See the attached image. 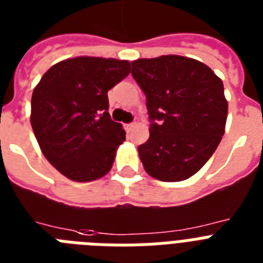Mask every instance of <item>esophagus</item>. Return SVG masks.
Returning a JSON list of instances; mask_svg holds the SVG:
<instances>
[{"label":"esophagus","instance_id":"1","mask_svg":"<svg viewBox=\"0 0 263 263\" xmlns=\"http://www.w3.org/2000/svg\"><path fill=\"white\" fill-rule=\"evenodd\" d=\"M136 123H127V125L125 126L126 127V130H127V132H132V130H134V127H136Z\"/></svg>","mask_w":263,"mask_h":263}]
</instances>
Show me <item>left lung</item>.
I'll list each match as a JSON object with an SVG mask.
<instances>
[{
	"label": "left lung",
	"mask_w": 263,
	"mask_h": 263,
	"mask_svg": "<svg viewBox=\"0 0 263 263\" xmlns=\"http://www.w3.org/2000/svg\"><path fill=\"white\" fill-rule=\"evenodd\" d=\"M132 66L152 122L148 141L138 146L144 170L163 182L189 179L211 159L226 132L228 102L221 79L182 55L141 58Z\"/></svg>",
	"instance_id": "8db88e82"
}]
</instances>
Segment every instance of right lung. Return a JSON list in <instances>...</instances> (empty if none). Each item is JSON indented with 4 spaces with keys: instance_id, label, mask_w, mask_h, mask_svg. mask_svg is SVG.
Masks as SVG:
<instances>
[{
    "instance_id": "add662e5",
    "label": "right lung",
    "mask_w": 263,
    "mask_h": 263,
    "mask_svg": "<svg viewBox=\"0 0 263 263\" xmlns=\"http://www.w3.org/2000/svg\"><path fill=\"white\" fill-rule=\"evenodd\" d=\"M130 73V62L76 57L52 65L32 92L31 126L52 167L74 182L102 178L126 132L108 114L107 92Z\"/></svg>"
}]
</instances>
